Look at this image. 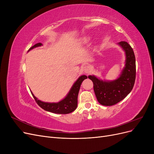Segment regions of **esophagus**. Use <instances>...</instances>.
Segmentation results:
<instances>
[{"instance_id": "34e87169", "label": "esophagus", "mask_w": 154, "mask_h": 154, "mask_svg": "<svg viewBox=\"0 0 154 154\" xmlns=\"http://www.w3.org/2000/svg\"><path fill=\"white\" fill-rule=\"evenodd\" d=\"M92 70V67L90 66H86L83 68V72H84L85 74H88Z\"/></svg>"}]
</instances>
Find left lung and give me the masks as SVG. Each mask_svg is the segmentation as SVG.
Instances as JSON below:
<instances>
[{
    "label": "left lung",
    "mask_w": 154,
    "mask_h": 154,
    "mask_svg": "<svg viewBox=\"0 0 154 154\" xmlns=\"http://www.w3.org/2000/svg\"><path fill=\"white\" fill-rule=\"evenodd\" d=\"M125 54V64L119 76L114 80H103L94 75L88 78L94 84V91L99 103L114 105L123 100L132 90L136 80V58L132 48L127 42L118 43Z\"/></svg>",
    "instance_id": "8db88e82"
}]
</instances>
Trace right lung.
Masks as SVG:
<instances>
[{
    "instance_id": "obj_1",
    "label": "right lung",
    "mask_w": 154,
    "mask_h": 154,
    "mask_svg": "<svg viewBox=\"0 0 154 154\" xmlns=\"http://www.w3.org/2000/svg\"><path fill=\"white\" fill-rule=\"evenodd\" d=\"M42 45V44L41 43L36 44L28 50V52L31 49L37 47H40V46ZM87 78V76L85 75H82L81 76L79 77L78 78V80L74 82V83L71 87V89H70L66 96L61 101L57 102V103H49V102H44L42 101H40L35 96V95L32 94V92H31L37 104L44 110L54 114H69L72 112L74 110H75L77 108L78 92L79 91H80V88L82 83L85 79Z\"/></svg>"
}]
</instances>
